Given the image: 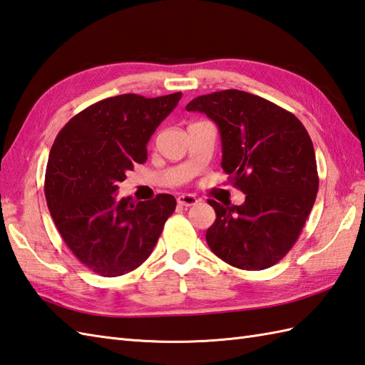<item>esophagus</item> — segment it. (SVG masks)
<instances>
[{"instance_id": "34e87169", "label": "esophagus", "mask_w": 365, "mask_h": 365, "mask_svg": "<svg viewBox=\"0 0 365 365\" xmlns=\"http://www.w3.org/2000/svg\"><path fill=\"white\" fill-rule=\"evenodd\" d=\"M176 201L180 206H193L198 203V198L195 195H190V193H185V195L178 197Z\"/></svg>"}]
</instances>
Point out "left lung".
<instances>
[{
  "label": "left lung",
  "instance_id": "left-lung-1",
  "mask_svg": "<svg viewBox=\"0 0 365 365\" xmlns=\"http://www.w3.org/2000/svg\"><path fill=\"white\" fill-rule=\"evenodd\" d=\"M185 109L215 121L222 168L247 195L240 206L207 200L217 215L209 248L237 269H269L295 245L317 197L309 134L292 112L236 88L197 96Z\"/></svg>",
  "mask_w": 365,
  "mask_h": 365
}]
</instances>
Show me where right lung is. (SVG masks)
<instances>
[{
    "label": "right lung",
    "mask_w": 365,
    "mask_h": 365,
    "mask_svg": "<svg viewBox=\"0 0 365 365\" xmlns=\"http://www.w3.org/2000/svg\"><path fill=\"white\" fill-rule=\"evenodd\" d=\"M182 93L110 96L81 110L51 147L45 197L56 228L81 262L101 277L135 270L151 255L176 200H118V184L147 160V143Z\"/></svg>",
    "instance_id": "add662e5"
}]
</instances>
